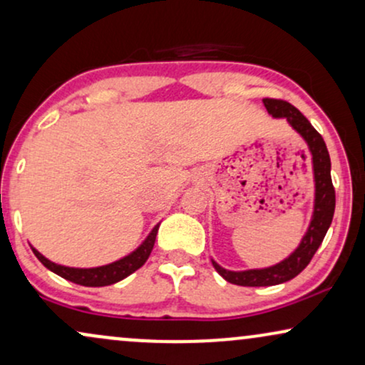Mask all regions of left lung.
Instances as JSON below:
<instances>
[{
	"instance_id": "obj_1",
	"label": "left lung",
	"mask_w": 365,
	"mask_h": 365,
	"mask_svg": "<svg viewBox=\"0 0 365 365\" xmlns=\"http://www.w3.org/2000/svg\"><path fill=\"white\" fill-rule=\"evenodd\" d=\"M262 103H264L267 113L273 114L274 118L288 119V123L297 129L299 135L305 138L308 146H310L317 187L315 212H313V220L310 227H308L305 237H303L302 244H299V247L288 259L279 262V264L267 267V269H251L234 273V271L224 269V267H220L217 262L212 261L217 273L222 276L225 281H229V283L239 286H273L284 283V281H289L294 276H298L310 264L312 257L315 256L317 249L320 247L335 212V188L334 183H331L330 156L324 138H322L320 133L312 126L310 121L294 106L286 103V101L266 98L262 99Z\"/></svg>"
}]
</instances>
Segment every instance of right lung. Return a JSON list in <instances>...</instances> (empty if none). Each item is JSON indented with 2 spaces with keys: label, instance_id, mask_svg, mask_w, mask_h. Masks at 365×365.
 Returning <instances> with one entry per match:
<instances>
[{
  "label": "right lung",
  "instance_id": "add662e5",
  "mask_svg": "<svg viewBox=\"0 0 365 365\" xmlns=\"http://www.w3.org/2000/svg\"><path fill=\"white\" fill-rule=\"evenodd\" d=\"M156 232H158V225L151 230L148 239H146V241L143 242L135 252H133V255L123 257V259L113 262V264L91 267V269H79V267H66V266L55 264V262L48 261L47 257L41 256L36 249L31 247V251H34V255L38 257V261L45 267H48V269L53 271L55 274L72 281V283L81 284V286H108L124 279L126 276L135 273L136 269H140V267L145 264L146 259H148L151 255V251H153Z\"/></svg>",
  "mask_w": 365,
  "mask_h": 365
}]
</instances>
